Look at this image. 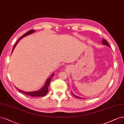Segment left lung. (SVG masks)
<instances>
[{
  "mask_svg": "<svg viewBox=\"0 0 124 124\" xmlns=\"http://www.w3.org/2000/svg\"><path fill=\"white\" fill-rule=\"evenodd\" d=\"M102 44L103 45H106V46H108L109 47H110V45H109V44L108 43V42L106 39H102ZM73 95L74 96H75L76 97H77V98H82L81 97H79V96H76L75 95H74L73 93ZM86 99V98H85Z\"/></svg>",
  "mask_w": 124,
  "mask_h": 124,
  "instance_id": "left-lung-1",
  "label": "left lung"
}]
</instances>
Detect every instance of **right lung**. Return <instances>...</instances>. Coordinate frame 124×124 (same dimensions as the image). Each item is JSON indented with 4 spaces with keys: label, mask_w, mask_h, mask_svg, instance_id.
Here are the masks:
<instances>
[{
    "label": "right lung",
    "mask_w": 124,
    "mask_h": 124,
    "mask_svg": "<svg viewBox=\"0 0 124 124\" xmlns=\"http://www.w3.org/2000/svg\"><path fill=\"white\" fill-rule=\"evenodd\" d=\"M35 31L34 30H31L30 31H29L28 32H26L25 34H23L22 37L20 38L17 41V42L16 43V44H15L13 48L12 49V53L14 49L15 48V46H16L17 44L18 43V42L21 40V39H23V37H26V36H27L29 34H31L32 33L34 32ZM54 73L52 74L51 75V77H50L49 78H48L47 79V80L46 81V83H45L44 85L42 88L39 90L38 91H32V92H25V91H22L21 90H19L18 89H17L16 87V89H18V90L21 92V93H23L25 94H26L27 95H29V96H32V97H42V96H44L48 92V86H49V83H50V80L51 78L53 77V76H54Z\"/></svg>",
    "instance_id": "1"
}]
</instances>
